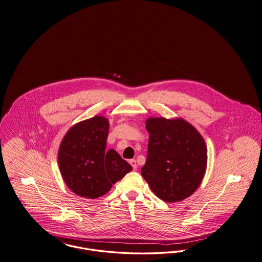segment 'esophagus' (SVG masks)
<instances>
[{
	"mask_svg": "<svg viewBox=\"0 0 262 262\" xmlns=\"http://www.w3.org/2000/svg\"><path fill=\"white\" fill-rule=\"evenodd\" d=\"M129 163H130V165L132 166L133 170H137L138 166H137V162H136V160H135V159H131V160L129 161Z\"/></svg>",
	"mask_w": 262,
	"mask_h": 262,
	"instance_id": "34e87169",
	"label": "esophagus"
}]
</instances>
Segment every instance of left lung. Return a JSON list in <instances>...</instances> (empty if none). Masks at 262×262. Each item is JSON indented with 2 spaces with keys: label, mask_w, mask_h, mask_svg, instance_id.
<instances>
[{
  "label": "left lung",
  "mask_w": 262,
  "mask_h": 262,
  "mask_svg": "<svg viewBox=\"0 0 262 262\" xmlns=\"http://www.w3.org/2000/svg\"><path fill=\"white\" fill-rule=\"evenodd\" d=\"M148 152L141 174L159 199L181 202L194 192L206 172L207 147L183 119L149 118Z\"/></svg>",
  "instance_id": "obj_1"
}]
</instances>
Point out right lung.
<instances>
[{
  "mask_svg": "<svg viewBox=\"0 0 262 262\" xmlns=\"http://www.w3.org/2000/svg\"><path fill=\"white\" fill-rule=\"evenodd\" d=\"M109 123L95 116L72 126L58 151L63 181L74 193L97 199L109 192L132 167L115 150L106 151Z\"/></svg>",
  "mask_w": 262,
  "mask_h": 262,
  "instance_id": "1",
  "label": "right lung"
}]
</instances>
